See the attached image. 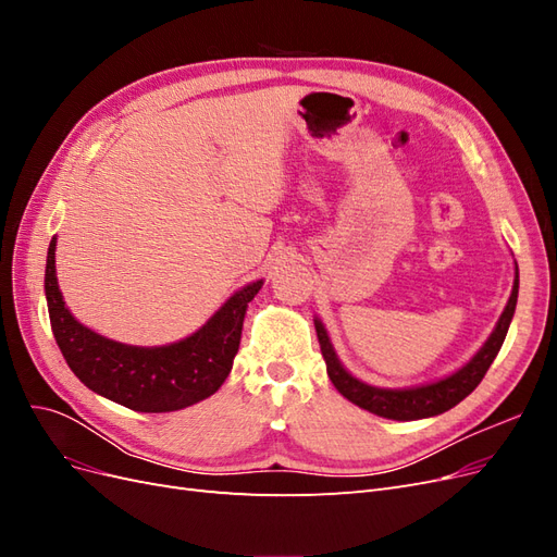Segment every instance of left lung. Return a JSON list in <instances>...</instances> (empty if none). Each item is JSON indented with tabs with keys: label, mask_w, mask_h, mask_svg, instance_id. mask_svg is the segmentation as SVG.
<instances>
[{
	"label": "left lung",
	"mask_w": 557,
	"mask_h": 557,
	"mask_svg": "<svg viewBox=\"0 0 557 557\" xmlns=\"http://www.w3.org/2000/svg\"><path fill=\"white\" fill-rule=\"evenodd\" d=\"M516 301H518V267H516V281H513L511 297L507 301V309L502 311L493 334L487 336V342L479 348L476 356L446 379H440L428 385L399 387V391L367 385L356 376H350L344 369V364L339 362V358H336L323 323H320L318 318L313 323H315L320 352H323L325 364H327V376L334 383L336 391H339L348 401L358 404L360 409L369 413H376L391 420H418V418L440 416L453 409L455 404H460L467 395L474 393V387L483 381L487 369H491L493 360L497 358V352L504 344V336L509 332L511 318L516 311Z\"/></svg>",
	"instance_id": "obj_1"
}]
</instances>
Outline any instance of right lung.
Listing matches in <instances>:
<instances>
[{
	"instance_id": "add662e5",
	"label": "right lung",
	"mask_w": 557,
	"mask_h": 557,
	"mask_svg": "<svg viewBox=\"0 0 557 557\" xmlns=\"http://www.w3.org/2000/svg\"><path fill=\"white\" fill-rule=\"evenodd\" d=\"M46 301L53 336L72 372L92 393L141 413H164L211 397L239 350L248 301L262 281L248 283L218 309L205 327L170 346H127L81 325L64 307L55 276V237L46 260Z\"/></svg>"
}]
</instances>
